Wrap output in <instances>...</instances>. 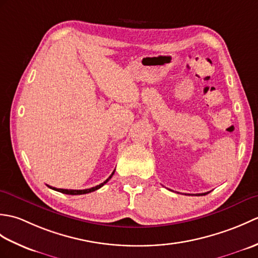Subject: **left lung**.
I'll list each match as a JSON object with an SVG mask.
<instances>
[{
	"label": "left lung",
	"instance_id": "8db88e82",
	"mask_svg": "<svg viewBox=\"0 0 258 258\" xmlns=\"http://www.w3.org/2000/svg\"><path fill=\"white\" fill-rule=\"evenodd\" d=\"M210 193V191H207V193H202V194H196V195H206V194H208Z\"/></svg>",
	"mask_w": 258,
	"mask_h": 258
}]
</instances>
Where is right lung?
<instances>
[{
  "label": "right lung",
  "mask_w": 258,
  "mask_h": 258,
  "mask_svg": "<svg viewBox=\"0 0 258 258\" xmlns=\"http://www.w3.org/2000/svg\"><path fill=\"white\" fill-rule=\"evenodd\" d=\"M114 172H115V171H114ZM114 172L112 173L111 176H109L106 180H104V182L101 183L100 185H96L95 187H91V188H86V189H63V188L52 187V186H50V185H47V186H48V187H50V188H52V189H54V190H57V191H59V193H63V194H69V195H82V194H87V193H91V191H94V190H96V189H98V188H101L104 184H106V183L108 182V180L112 178Z\"/></svg>",
  "instance_id": "add662e5"
}]
</instances>
